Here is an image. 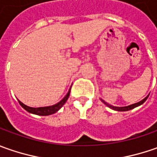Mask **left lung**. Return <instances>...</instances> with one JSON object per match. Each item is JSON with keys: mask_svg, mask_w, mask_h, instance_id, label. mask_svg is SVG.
<instances>
[{"mask_svg": "<svg viewBox=\"0 0 157 157\" xmlns=\"http://www.w3.org/2000/svg\"><path fill=\"white\" fill-rule=\"evenodd\" d=\"M148 95H149V94H148ZM148 95L147 96V97H145L143 100H141V101H139V102H137V103H135V104H132V105H127V106H114V105H110V104H108V103H106L105 101H104L103 100H101V99H100V100H101V101H102L105 105H107L109 108H111V109H113V110H115V111H119V112H125V111L131 110V109H134L135 107H137V106H139V105H142V104L147 100Z\"/></svg>", "mask_w": 157, "mask_h": 157, "instance_id": "left-lung-1", "label": "left lung"}]
</instances>
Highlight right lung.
<instances>
[{"instance_id":"right-lung-1","label":"right lung","mask_w":157,"mask_h":157,"mask_svg":"<svg viewBox=\"0 0 157 157\" xmlns=\"http://www.w3.org/2000/svg\"><path fill=\"white\" fill-rule=\"evenodd\" d=\"M70 92H71V88L69 89L67 94H66V95H65L58 103H57V104H55V105H49V106L31 107V106H29V105H26L25 104H23V103L21 102L20 100H18V101H19V104L21 105V107H23V108H24L27 112H29V113H33V114H36V115L47 116V115H51V114H53V113H57V112L65 104V102L67 101L68 98H69Z\"/></svg>"}]
</instances>
